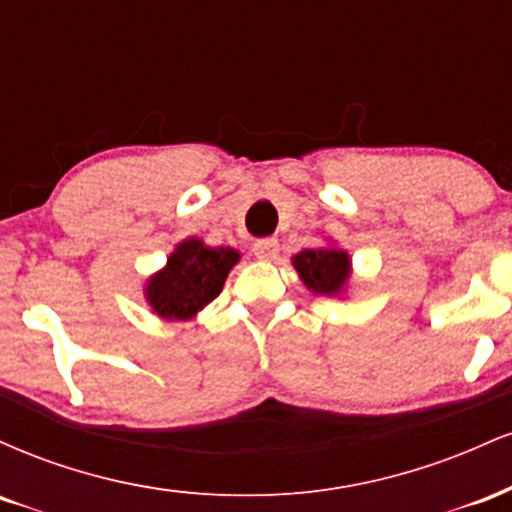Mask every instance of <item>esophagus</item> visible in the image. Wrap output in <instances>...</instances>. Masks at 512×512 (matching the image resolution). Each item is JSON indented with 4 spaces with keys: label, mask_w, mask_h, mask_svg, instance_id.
I'll return each instance as SVG.
<instances>
[{
    "label": "esophagus",
    "mask_w": 512,
    "mask_h": 512,
    "mask_svg": "<svg viewBox=\"0 0 512 512\" xmlns=\"http://www.w3.org/2000/svg\"><path fill=\"white\" fill-rule=\"evenodd\" d=\"M252 252H255L257 260H274L276 252H279V240L276 238H262L252 245Z\"/></svg>",
    "instance_id": "obj_1"
}]
</instances>
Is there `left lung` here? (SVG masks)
I'll return each mask as SVG.
<instances>
[{
	"label": "left lung",
	"instance_id": "8db88e82",
	"mask_svg": "<svg viewBox=\"0 0 512 512\" xmlns=\"http://www.w3.org/2000/svg\"><path fill=\"white\" fill-rule=\"evenodd\" d=\"M293 267L303 284L322 296H339L351 276L349 252L339 248L301 250L293 257Z\"/></svg>",
	"mask_w": 512,
	"mask_h": 512
}]
</instances>
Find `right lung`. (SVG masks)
I'll list each match as a JSON object with an SVG mask.
<instances>
[{"mask_svg": "<svg viewBox=\"0 0 512 512\" xmlns=\"http://www.w3.org/2000/svg\"><path fill=\"white\" fill-rule=\"evenodd\" d=\"M238 260L233 248H209L199 238L182 240L166 267L146 281V303L163 320H190L219 296Z\"/></svg>", "mask_w": 512, "mask_h": 512, "instance_id": "right-lung-1", "label": "right lung"}]
</instances>
